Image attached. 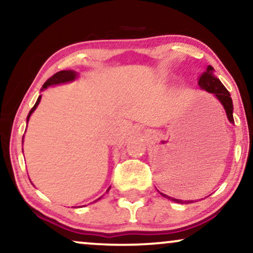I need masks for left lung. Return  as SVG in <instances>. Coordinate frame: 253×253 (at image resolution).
Listing matches in <instances>:
<instances>
[{
    "mask_svg": "<svg viewBox=\"0 0 253 253\" xmlns=\"http://www.w3.org/2000/svg\"><path fill=\"white\" fill-rule=\"evenodd\" d=\"M198 85L202 87L203 89H205V91L210 92V93H213L214 95L216 96L217 100L222 103L224 110H226V114H227V117L228 120H229L230 123H234V117H233V100L230 98V93L227 91V88L224 87L222 83L220 82V79L216 77L215 75H214V69L213 67H209L206 68V70L203 72L202 75H200V77L198 78ZM162 196L166 197V198L172 200V202L175 203H185L183 202L181 199H175L172 198V197H169L167 195H164V193H161ZM188 203H191L189 202Z\"/></svg>",
    "mask_w": 253,
    "mask_h": 253,
    "instance_id": "1",
    "label": "left lung"
}]
</instances>
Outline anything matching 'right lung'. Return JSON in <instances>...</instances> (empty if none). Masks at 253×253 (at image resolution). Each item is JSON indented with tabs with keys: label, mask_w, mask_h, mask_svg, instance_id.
<instances>
[{
	"label": "right lung",
	"mask_w": 253,
	"mask_h": 253,
	"mask_svg": "<svg viewBox=\"0 0 253 253\" xmlns=\"http://www.w3.org/2000/svg\"><path fill=\"white\" fill-rule=\"evenodd\" d=\"M77 72L74 71V70H63V71H58L56 72V74L51 76V77L49 79H47L46 83H44L43 86H42V89L43 88H47L48 86L50 85H56V84H62V83H68V82H72L74 79L77 78ZM41 100V95H39V98H38L36 105L33 106V108L30 110L29 113V116H27V121H29L31 114H32L34 110H36V108L38 107V105H39ZM110 189V188H109ZM109 189L107 190V191H109Z\"/></svg>",
	"instance_id": "add662e5"
}]
</instances>
